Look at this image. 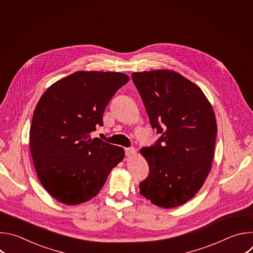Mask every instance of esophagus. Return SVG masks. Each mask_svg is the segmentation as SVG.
Returning <instances> with one entry per match:
<instances>
[{"label": "esophagus", "mask_w": 253, "mask_h": 253, "mask_svg": "<svg viewBox=\"0 0 253 253\" xmlns=\"http://www.w3.org/2000/svg\"><path fill=\"white\" fill-rule=\"evenodd\" d=\"M135 153V149L133 147H128V148H125V154L126 156H131Z\"/></svg>", "instance_id": "34e87169"}]
</instances>
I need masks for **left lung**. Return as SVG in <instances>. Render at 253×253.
<instances>
[{
	"label": "left lung",
	"instance_id": "8db88e82",
	"mask_svg": "<svg viewBox=\"0 0 253 253\" xmlns=\"http://www.w3.org/2000/svg\"><path fill=\"white\" fill-rule=\"evenodd\" d=\"M132 80L160 134L141 149L150 173L139 184L140 194L163 208L184 204L211 169L217 132L212 106L199 87L173 71L139 72Z\"/></svg>",
	"mask_w": 253,
	"mask_h": 253
}]
</instances>
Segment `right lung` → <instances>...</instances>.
I'll return each mask as SVG.
<instances>
[{
	"label": "right lung",
	"mask_w": 253,
	"mask_h": 253,
	"mask_svg": "<svg viewBox=\"0 0 253 253\" xmlns=\"http://www.w3.org/2000/svg\"><path fill=\"white\" fill-rule=\"evenodd\" d=\"M128 81L117 72L79 71L50 86L36 106L31 155L41 184L59 202L92 199L124 158L122 147L90 134L103 126L106 106Z\"/></svg>",
	"instance_id": "add662e5"
}]
</instances>
